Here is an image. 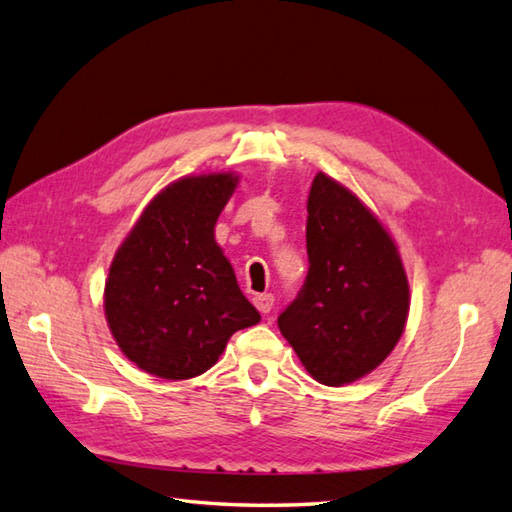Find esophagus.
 Instances as JSON below:
<instances>
[{
  "label": "esophagus",
  "mask_w": 512,
  "mask_h": 512,
  "mask_svg": "<svg viewBox=\"0 0 512 512\" xmlns=\"http://www.w3.org/2000/svg\"><path fill=\"white\" fill-rule=\"evenodd\" d=\"M253 302H255V306H257L259 313L266 315V313H270V308H273V304H275V297L270 295V293H262V295H255V297H253Z\"/></svg>",
  "instance_id": "34e87169"
}]
</instances>
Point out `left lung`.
Segmentation results:
<instances>
[{
    "label": "left lung",
    "instance_id": "8db88e82",
    "mask_svg": "<svg viewBox=\"0 0 512 512\" xmlns=\"http://www.w3.org/2000/svg\"><path fill=\"white\" fill-rule=\"evenodd\" d=\"M306 250V282L277 324L319 384H350L382 364L404 333L402 259L362 199L324 173L310 186Z\"/></svg>",
    "mask_w": 512,
    "mask_h": 512
}]
</instances>
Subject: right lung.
<instances>
[{
  "mask_svg": "<svg viewBox=\"0 0 512 512\" xmlns=\"http://www.w3.org/2000/svg\"><path fill=\"white\" fill-rule=\"evenodd\" d=\"M233 173L182 177L155 195L108 270L104 308L122 353L150 375L206 373L259 313L215 242Z\"/></svg>",
  "mask_w": 512,
  "mask_h": 512,
  "instance_id": "1",
  "label": "right lung"
}]
</instances>
